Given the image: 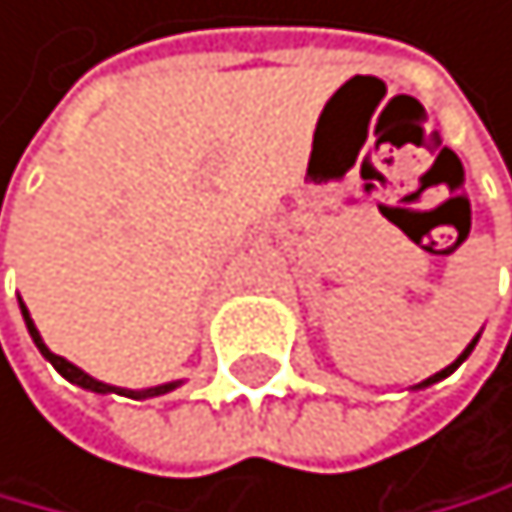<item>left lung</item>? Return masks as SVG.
Instances as JSON below:
<instances>
[{
	"label": "left lung",
	"instance_id": "1",
	"mask_svg": "<svg viewBox=\"0 0 512 512\" xmlns=\"http://www.w3.org/2000/svg\"><path fill=\"white\" fill-rule=\"evenodd\" d=\"M477 340H480V333L474 336V340H471V343H467V349H464V353H461V356H457L454 362H451V366H444L441 372H435V376H428L425 382H418V385H412V389H428V385H435V382H441V379H448V376H451V372H454L457 366H461V362H464L467 356H471V353H474V346H477Z\"/></svg>",
	"mask_w": 512,
	"mask_h": 512
}]
</instances>
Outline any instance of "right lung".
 Listing matches in <instances>:
<instances>
[{
  "instance_id": "1",
  "label": "right lung",
  "mask_w": 512,
  "mask_h": 512,
  "mask_svg": "<svg viewBox=\"0 0 512 512\" xmlns=\"http://www.w3.org/2000/svg\"><path fill=\"white\" fill-rule=\"evenodd\" d=\"M19 307H22V317H25V326H28V336H32V343L38 346V353L45 356L51 366H55L58 372L68 382H74V385H81V389H87V392H97V395H127V398H156V395H166V392H172V389H179L182 385V379H176V382H163V385H153V389H120V385H110V382H100V379H94V376H87L84 369H77L74 362H68L64 356H58V353H51V349L45 346V340H41V333H38V326H35V320H32V313H28V307L22 303V297H19Z\"/></svg>"
}]
</instances>
